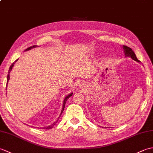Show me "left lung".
Here are the masks:
<instances>
[{
	"mask_svg": "<svg viewBox=\"0 0 153 153\" xmlns=\"http://www.w3.org/2000/svg\"><path fill=\"white\" fill-rule=\"evenodd\" d=\"M123 49H124V53H125V54L126 56L131 57L133 60L137 61V62H140V60H139L137 59V58L135 56V54L134 53V52L132 51L131 48L125 46V45H123Z\"/></svg>",
	"mask_w": 153,
	"mask_h": 153,
	"instance_id": "1",
	"label": "left lung"
}]
</instances>
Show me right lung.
<instances>
[{
	"label": "right lung",
	"instance_id": "right-lung-1",
	"mask_svg": "<svg viewBox=\"0 0 153 153\" xmlns=\"http://www.w3.org/2000/svg\"><path fill=\"white\" fill-rule=\"evenodd\" d=\"M38 47V46H37V45H33V46H31V47H29V48H27L26 50L25 51H28V50H30V49H31V48H35V47ZM18 60H16L14 62H13L12 63V64L10 66V68H9V70H8V76H7V82H6V87H7V84H8V81H9V79H10V71L12 70V67L14 66V63L16 62V61H17ZM73 95V93H70V94H69V95H68V96H66V98L64 99V103H63V106H62V111H61V114H60V116H61V114H62V112H63V111H64V107H65V105H66V100H68V98H70V97ZM58 118H60V117ZM58 121H56V122H54L53 124L52 125H51V126H47V127H45V128H45V129H52L53 128V126L56 124V122H57Z\"/></svg>",
	"mask_w": 153,
	"mask_h": 153
}]
</instances>
